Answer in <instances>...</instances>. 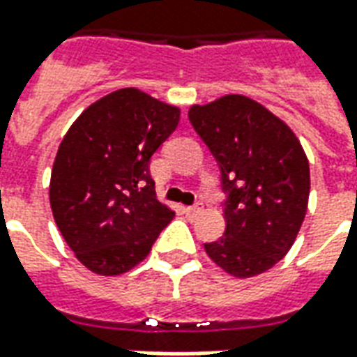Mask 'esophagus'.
<instances>
[{"label": "esophagus", "mask_w": 357, "mask_h": 357, "mask_svg": "<svg viewBox=\"0 0 357 357\" xmlns=\"http://www.w3.org/2000/svg\"><path fill=\"white\" fill-rule=\"evenodd\" d=\"M202 210H204L202 202H197V204H193V206H185L183 212H185L187 216H197V214H201Z\"/></svg>", "instance_id": "1"}]
</instances>
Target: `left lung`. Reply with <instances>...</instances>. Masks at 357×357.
<instances>
[{"label":"left lung","mask_w":357,"mask_h":357,"mask_svg":"<svg viewBox=\"0 0 357 357\" xmlns=\"http://www.w3.org/2000/svg\"><path fill=\"white\" fill-rule=\"evenodd\" d=\"M189 122L222 174L225 233L204 243L229 275L255 277L283 258L300 231L310 195V164L283 120L243 95L195 105Z\"/></svg>","instance_id":"left-lung-1"}]
</instances>
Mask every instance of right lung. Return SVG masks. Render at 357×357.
I'll use <instances>...</instances> for the list:
<instances>
[{
  "label": "right lung",
  "mask_w": 357,
  "mask_h": 357,
  "mask_svg": "<svg viewBox=\"0 0 357 357\" xmlns=\"http://www.w3.org/2000/svg\"><path fill=\"white\" fill-rule=\"evenodd\" d=\"M178 122L179 109L126 88L88 107L61 141L51 210L66 245L93 273L120 275L137 266L172 222L149 164Z\"/></svg>",
  "instance_id": "1"
}]
</instances>
